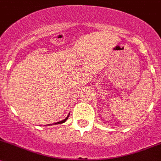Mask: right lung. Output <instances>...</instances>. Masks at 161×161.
Here are the masks:
<instances>
[{"label": "right lung", "mask_w": 161, "mask_h": 161, "mask_svg": "<svg viewBox=\"0 0 161 161\" xmlns=\"http://www.w3.org/2000/svg\"><path fill=\"white\" fill-rule=\"evenodd\" d=\"M70 115V114H69ZM69 115H68V116L66 117V119H64V120H62V121H60V122H57V123H56V124H63V123H64L65 121H66L67 119H68V116H69Z\"/></svg>", "instance_id": "add662e5"}]
</instances>
